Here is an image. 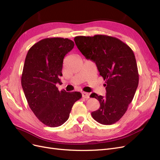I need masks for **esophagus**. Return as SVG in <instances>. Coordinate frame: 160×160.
<instances>
[{"mask_svg":"<svg viewBox=\"0 0 160 160\" xmlns=\"http://www.w3.org/2000/svg\"><path fill=\"white\" fill-rule=\"evenodd\" d=\"M82 97L83 98L88 99L89 98V94L88 93H86V92H82Z\"/></svg>","mask_w":160,"mask_h":160,"instance_id":"1","label":"esophagus"}]
</instances>
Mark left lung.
Masks as SVG:
<instances>
[{
    "label": "left lung",
    "instance_id": "left-lung-1",
    "mask_svg": "<svg viewBox=\"0 0 160 160\" xmlns=\"http://www.w3.org/2000/svg\"><path fill=\"white\" fill-rule=\"evenodd\" d=\"M75 44L86 59L95 62L105 81L106 96L91 95L99 101V108L91 113L103 125H112L122 118L132 102L139 83V73L132 49L119 38L105 35L78 36Z\"/></svg>",
    "mask_w": 160,
    "mask_h": 160
}]
</instances>
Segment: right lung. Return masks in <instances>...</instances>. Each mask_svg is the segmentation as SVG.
Instances as JSON below:
<instances>
[{
    "label": "right lung",
    "instance_id": "add662e5",
    "mask_svg": "<svg viewBox=\"0 0 160 160\" xmlns=\"http://www.w3.org/2000/svg\"><path fill=\"white\" fill-rule=\"evenodd\" d=\"M74 42L61 37L46 38L28 50L21 77V85L29 108L47 126L55 128L69 119L80 92L59 91L56 87L62 76L64 57L74 47Z\"/></svg>",
    "mask_w": 160,
    "mask_h": 160
}]
</instances>
